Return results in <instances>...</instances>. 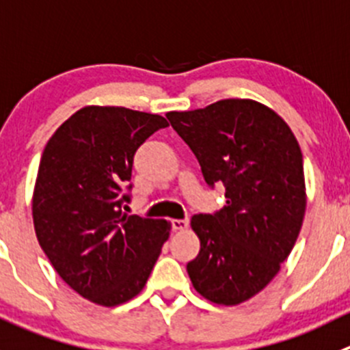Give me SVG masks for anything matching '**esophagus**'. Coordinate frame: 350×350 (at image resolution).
I'll return each instance as SVG.
<instances>
[{
	"mask_svg": "<svg viewBox=\"0 0 350 350\" xmlns=\"http://www.w3.org/2000/svg\"><path fill=\"white\" fill-rule=\"evenodd\" d=\"M188 226H189V220L188 219H174V220H171V227L174 230H185V229H188Z\"/></svg>",
	"mask_w": 350,
	"mask_h": 350,
	"instance_id": "obj_1",
	"label": "esophagus"
}]
</instances>
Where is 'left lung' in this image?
<instances>
[{
	"instance_id": "1",
	"label": "left lung",
	"mask_w": 350,
	"mask_h": 350,
	"mask_svg": "<svg viewBox=\"0 0 350 350\" xmlns=\"http://www.w3.org/2000/svg\"><path fill=\"white\" fill-rule=\"evenodd\" d=\"M198 159L210 188L226 186V205L191 217L200 253L186 267L205 299L244 303L279 273L306 212L303 154L286 121L263 104L224 99L167 113Z\"/></svg>"
}]
</instances>
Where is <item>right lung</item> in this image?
<instances>
[{"mask_svg":"<svg viewBox=\"0 0 350 350\" xmlns=\"http://www.w3.org/2000/svg\"><path fill=\"white\" fill-rule=\"evenodd\" d=\"M165 118L87 106L68 118L42 152L32 198L40 247L81 297L118 306L133 299L167 241L171 224L126 215L135 152L167 128Z\"/></svg>","mask_w":350,"mask_h":350,"instance_id":"1","label":"right lung"}]
</instances>
